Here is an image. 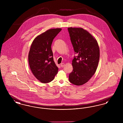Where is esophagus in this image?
I'll return each instance as SVG.
<instances>
[{
	"label": "esophagus",
	"instance_id": "obj_1",
	"mask_svg": "<svg viewBox=\"0 0 123 123\" xmlns=\"http://www.w3.org/2000/svg\"><path fill=\"white\" fill-rule=\"evenodd\" d=\"M64 65H65V64H64V63H61V64H60V66H61V67H63L64 66Z\"/></svg>",
	"mask_w": 123,
	"mask_h": 123
}]
</instances>
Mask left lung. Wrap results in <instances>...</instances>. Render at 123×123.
<instances>
[{
    "label": "left lung",
    "mask_w": 123,
    "mask_h": 123,
    "mask_svg": "<svg viewBox=\"0 0 123 123\" xmlns=\"http://www.w3.org/2000/svg\"><path fill=\"white\" fill-rule=\"evenodd\" d=\"M70 41L75 54L72 61L73 70L69 81L77 86L88 82L97 70L99 59V48L96 40L81 28H68Z\"/></svg>",
    "instance_id": "8db88e82"
}]
</instances>
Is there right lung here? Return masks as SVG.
Returning <instances> with one entry per match:
<instances>
[{"label":"right lung","mask_w":123,"mask_h":123,"mask_svg":"<svg viewBox=\"0 0 123 123\" xmlns=\"http://www.w3.org/2000/svg\"><path fill=\"white\" fill-rule=\"evenodd\" d=\"M61 30L48 29L37 36L31 44L28 56L29 66L33 75L42 83L53 81L58 72L53 60L51 45Z\"/></svg>","instance_id":"add662e5"}]
</instances>
